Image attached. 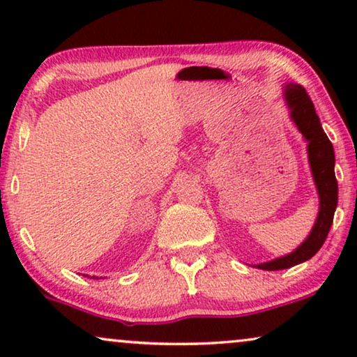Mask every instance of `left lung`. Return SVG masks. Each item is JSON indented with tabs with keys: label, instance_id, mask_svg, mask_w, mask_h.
<instances>
[{
	"label": "left lung",
	"instance_id": "left-lung-1",
	"mask_svg": "<svg viewBox=\"0 0 357 357\" xmlns=\"http://www.w3.org/2000/svg\"><path fill=\"white\" fill-rule=\"evenodd\" d=\"M284 96L291 109L292 120L296 121L297 128L309 141V160L317 190H319L320 213L310 236L297 250L273 261L257 265L260 270L268 271L284 270V268H291L305 260H310L324 245L330 232L331 222H333L336 204H338V182L335 177L333 144L321 128L319 115L315 114L314 102L310 100L304 87L299 84H287Z\"/></svg>",
	"mask_w": 357,
	"mask_h": 357
}]
</instances>
